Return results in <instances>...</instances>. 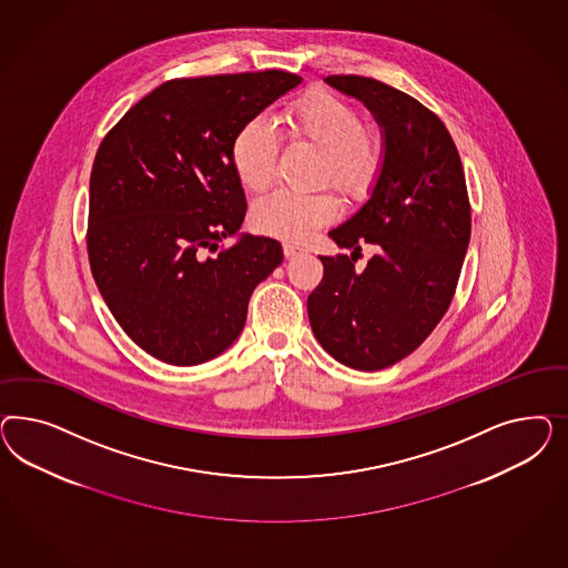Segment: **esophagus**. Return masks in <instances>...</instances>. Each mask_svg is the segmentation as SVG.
I'll use <instances>...</instances> for the list:
<instances>
[{
  "instance_id": "esophagus-1",
  "label": "esophagus",
  "mask_w": 568,
  "mask_h": 568,
  "mask_svg": "<svg viewBox=\"0 0 568 568\" xmlns=\"http://www.w3.org/2000/svg\"><path fill=\"white\" fill-rule=\"evenodd\" d=\"M306 250L304 247H300V245H295V243H283V254H285V258H295V256H302Z\"/></svg>"
}]
</instances>
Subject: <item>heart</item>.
Listing matches in <instances>:
<instances>
[{"mask_svg": "<svg viewBox=\"0 0 568 568\" xmlns=\"http://www.w3.org/2000/svg\"><path fill=\"white\" fill-rule=\"evenodd\" d=\"M281 124L293 143L321 150L318 183H331L347 200L373 190L383 166L385 143L377 126L362 122L358 108L325 87H310L281 112ZM278 138L271 122H243L231 141V164L247 191L266 190L275 179ZM337 214V197L327 190L297 193L276 190L252 207L254 226L281 240L304 241Z\"/></svg>", "mask_w": 568, "mask_h": 568, "instance_id": "1", "label": "heart"}]
</instances>
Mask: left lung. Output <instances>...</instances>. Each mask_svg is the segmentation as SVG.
I'll return each instance as SVG.
<instances>
[{"label":"left lung","instance_id":"left-lung-1","mask_svg":"<svg viewBox=\"0 0 568 568\" xmlns=\"http://www.w3.org/2000/svg\"><path fill=\"white\" fill-rule=\"evenodd\" d=\"M327 83L361 98L385 129V160L371 200L328 237L352 256H321L310 327L335 361L381 371L413 354L444 318L470 240V202L456 143L427 105L358 74ZM364 242L378 254L355 268Z\"/></svg>","mask_w":568,"mask_h":568}]
</instances>
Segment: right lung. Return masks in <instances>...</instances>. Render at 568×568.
Wrapping results in <instances>:
<instances>
[{
	"label": "right lung",
	"mask_w": 568,
	"mask_h": 568,
	"mask_svg": "<svg viewBox=\"0 0 568 568\" xmlns=\"http://www.w3.org/2000/svg\"><path fill=\"white\" fill-rule=\"evenodd\" d=\"M300 81L278 69L171 79L102 139L89 179V266L122 331L158 361L193 366L223 354L250 295L281 264L268 237L221 245L247 207L231 141Z\"/></svg>",
	"instance_id": "obj_1"
}]
</instances>
